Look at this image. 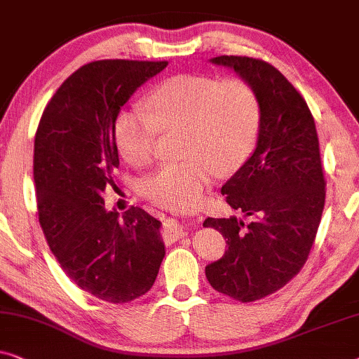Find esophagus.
Returning <instances> with one entry per match:
<instances>
[{
  "instance_id": "1",
  "label": "esophagus",
  "mask_w": 359,
  "mask_h": 359,
  "mask_svg": "<svg viewBox=\"0 0 359 359\" xmlns=\"http://www.w3.org/2000/svg\"><path fill=\"white\" fill-rule=\"evenodd\" d=\"M184 234V226L180 223H177L175 219H169L164 223V228H163V236L165 239H177Z\"/></svg>"
}]
</instances>
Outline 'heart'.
Instances as JSON below:
<instances>
[{
    "label": "heart",
    "instance_id": "obj_1",
    "mask_svg": "<svg viewBox=\"0 0 359 359\" xmlns=\"http://www.w3.org/2000/svg\"><path fill=\"white\" fill-rule=\"evenodd\" d=\"M148 115L122 110L114 122V141L131 168L153 163L158 135L179 131V163L161 165L141 182V195L154 205L187 210L198 203L216 172L239 169L249 158L260 123L254 88L241 78L177 74L151 90Z\"/></svg>",
    "mask_w": 359,
    "mask_h": 359
}]
</instances>
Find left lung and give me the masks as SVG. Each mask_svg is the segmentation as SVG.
<instances>
[{"instance_id": "1", "label": "left lung", "mask_w": 359, "mask_h": 359, "mask_svg": "<svg viewBox=\"0 0 359 359\" xmlns=\"http://www.w3.org/2000/svg\"><path fill=\"white\" fill-rule=\"evenodd\" d=\"M211 63L231 68L259 95L257 146L221 194L236 216L208 218L228 244L223 259L206 265L216 291L252 302L278 291L304 266L325 205V179L317 130L306 100L290 81L259 58L221 55Z\"/></svg>"}]
</instances>
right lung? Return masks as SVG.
<instances>
[{
    "mask_svg": "<svg viewBox=\"0 0 359 359\" xmlns=\"http://www.w3.org/2000/svg\"><path fill=\"white\" fill-rule=\"evenodd\" d=\"M168 62L99 60L81 67L45 107L34 143L39 221L65 273L97 299L123 304L154 285L165 255L161 221L131 206L107 211L118 168L114 122Z\"/></svg>",
    "mask_w": 359,
    "mask_h": 359,
    "instance_id": "1",
    "label": "right lung"
}]
</instances>
